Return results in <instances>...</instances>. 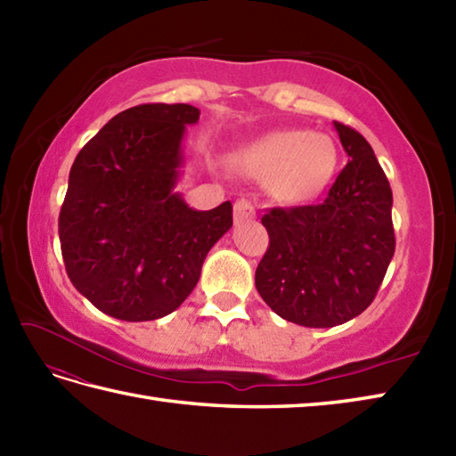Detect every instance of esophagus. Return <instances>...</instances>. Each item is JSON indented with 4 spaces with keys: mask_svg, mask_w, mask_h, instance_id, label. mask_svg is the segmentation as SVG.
<instances>
[{
    "mask_svg": "<svg viewBox=\"0 0 456 456\" xmlns=\"http://www.w3.org/2000/svg\"><path fill=\"white\" fill-rule=\"evenodd\" d=\"M233 216H235V221H248L256 216V211H255L253 203H250L248 200H237Z\"/></svg>",
    "mask_w": 456,
    "mask_h": 456,
    "instance_id": "esophagus-1",
    "label": "esophagus"
}]
</instances>
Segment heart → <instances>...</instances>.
Segmentation results:
<instances>
[{
	"label": "heart",
	"mask_w": 456,
	"mask_h": 456,
	"mask_svg": "<svg viewBox=\"0 0 456 456\" xmlns=\"http://www.w3.org/2000/svg\"><path fill=\"white\" fill-rule=\"evenodd\" d=\"M337 160L331 137L304 129L268 133L239 157L240 167L256 180L268 182L273 196L284 203L317 198L331 182Z\"/></svg>",
	"instance_id": "heart-1"
}]
</instances>
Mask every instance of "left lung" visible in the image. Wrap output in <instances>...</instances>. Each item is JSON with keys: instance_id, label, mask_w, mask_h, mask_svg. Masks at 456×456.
I'll list each match as a JSON object with an SVG mask.
<instances>
[{"instance_id": "left-lung-1", "label": "left lung", "mask_w": 456, "mask_h": 456, "mask_svg": "<svg viewBox=\"0 0 456 456\" xmlns=\"http://www.w3.org/2000/svg\"><path fill=\"white\" fill-rule=\"evenodd\" d=\"M333 125L351 160L327 198L263 217L270 245L256 266V289L273 312L304 327L361 315L395 250L390 182L362 134Z\"/></svg>"}]
</instances>
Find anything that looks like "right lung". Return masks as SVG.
I'll list each match as a JSON object with an SVG mask.
<instances>
[{
  "label": "right lung",
  "instance_id": "1",
  "mask_svg": "<svg viewBox=\"0 0 456 456\" xmlns=\"http://www.w3.org/2000/svg\"><path fill=\"white\" fill-rule=\"evenodd\" d=\"M188 103H144L105 123L78 152L58 217L70 282L121 322H152L196 288L209 248L233 225V206L191 209L174 191Z\"/></svg>",
  "mask_w": 456,
  "mask_h": 456
}]
</instances>
